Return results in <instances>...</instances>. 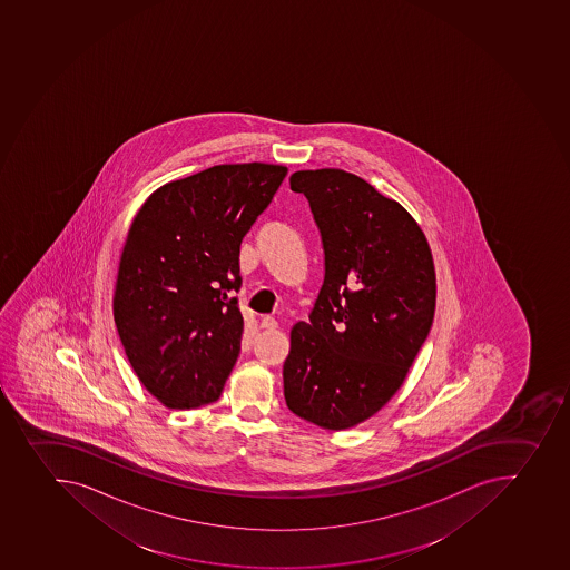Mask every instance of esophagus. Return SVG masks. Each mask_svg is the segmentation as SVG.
<instances>
[{
  "label": "esophagus",
  "instance_id": "34e87169",
  "mask_svg": "<svg viewBox=\"0 0 570 570\" xmlns=\"http://www.w3.org/2000/svg\"><path fill=\"white\" fill-rule=\"evenodd\" d=\"M259 325H262V328H265V331H276L277 328V322L272 318V316H265Z\"/></svg>",
  "mask_w": 570,
  "mask_h": 570
}]
</instances>
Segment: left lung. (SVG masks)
Returning <instances> with one entry per match:
<instances>
[{"instance_id": "obj_1", "label": "left lung", "mask_w": 570, "mask_h": 570, "mask_svg": "<svg viewBox=\"0 0 570 570\" xmlns=\"http://www.w3.org/2000/svg\"><path fill=\"white\" fill-rule=\"evenodd\" d=\"M324 245L308 322L291 328L288 410L324 430L358 426L401 390L435 314V265L421 225L367 180L338 168L291 175Z\"/></svg>"}]
</instances>
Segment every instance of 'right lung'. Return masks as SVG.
I'll return each instance as SVG.
<instances>
[{
    "label": "right lung",
    "instance_id": "obj_1",
    "mask_svg": "<svg viewBox=\"0 0 570 570\" xmlns=\"http://www.w3.org/2000/svg\"><path fill=\"white\" fill-rule=\"evenodd\" d=\"M287 166L203 169L149 195L118 262L114 316L140 384L169 410L220 396L242 351L239 246Z\"/></svg>",
    "mask_w": 570,
    "mask_h": 570
}]
</instances>
